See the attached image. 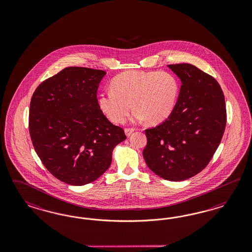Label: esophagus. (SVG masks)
<instances>
[{"label":"esophagus","instance_id":"esophagus-1","mask_svg":"<svg viewBox=\"0 0 252 252\" xmlns=\"http://www.w3.org/2000/svg\"><path fill=\"white\" fill-rule=\"evenodd\" d=\"M134 131H135V128L129 127V128H126V129H125V133H126V135L127 137H129L130 135H131Z\"/></svg>","mask_w":252,"mask_h":252}]
</instances>
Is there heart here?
<instances>
[{
	"label": "heart",
	"instance_id": "1",
	"mask_svg": "<svg viewBox=\"0 0 252 252\" xmlns=\"http://www.w3.org/2000/svg\"><path fill=\"white\" fill-rule=\"evenodd\" d=\"M180 92V82L174 74L160 71H128L115 76L111 90L99 95V109L107 118L124 122L133 106L136 120L163 122L173 114Z\"/></svg>",
	"mask_w": 252,
	"mask_h": 252
}]
</instances>
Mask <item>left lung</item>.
Returning a JSON list of instances; mask_svg holds the SVG:
<instances>
[{
  "instance_id": "obj_1",
  "label": "left lung",
  "mask_w": 252,
  "mask_h": 252,
  "mask_svg": "<svg viewBox=\"0 0 252 252\" xmlns=\"http://www.w3.org/2000/svg\"><path fill=\"white\" fill-rule=\"evenodd\" d=\"M182 85L176 108L165 121L146 129L143 157L154 174L183 181L206 167L226 125V108L219 83L190 63L169 64Z\"/></svg>"
}]
</instances>
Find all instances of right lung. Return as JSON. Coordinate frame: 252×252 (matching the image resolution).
<instances>
[{
    "mask_svg": "<svg viewBox=\"0 0 252 252\" xmlns=\"http://www.w3.org/2000/svg\"><path fill=\"white\" fill-rule=\"evenodd\" d=\"M106 72L71 66L38 85L30 108V134L43 165L57 179L83 186L112 162L126 137L99 109L97 91Z\"/></svg>",
    "mask_w": 252,
    "mask_h": 252,
    "instance_id": "add662e5",
    "label": "right lung"
}]
</instances>
